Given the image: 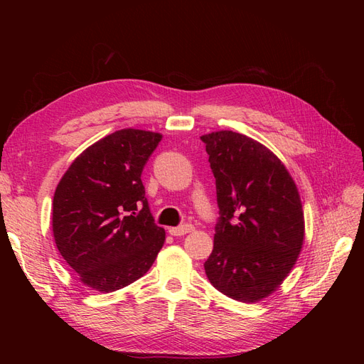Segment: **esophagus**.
Instances as JSON below:
<instances>
[{
	"label": "esophagus",
	"mask_w": 364,
	"mask_h": 364,
	"mask_svg": "<svg viewBox=\"0 0 364 364\" xmlns=\"http://www.w3.org/2000/svg\"><path fill=\"white\" fill-rule=\"evenodd\" d=\"M193 229H194L193 225L186 223V225H181V226H176V228H170L168 232H170L171 235H174V237H181V235H185V234L191 232Z\"/></svg>",
	"instance_id": "esophagus-1"
}]
</instances>
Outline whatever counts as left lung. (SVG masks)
I'll list each match as a JSON object with an SVG mask.
<instances>
[{"label": "left lung", "mask_w": 364, "mask_h": 364, "mask_svg": "<svg viewBox=\"0 0 364 364\" xmlns=\"http://www.w3.org/2000/svg\"><path fill=\"white\" fill-rule=\"evenodd\" d=\"M200 139L220 209L206 277L230 299L261 301L289 277L302 249L299 191L285 165L261 142L232 130Z\"/></svg>", "instance_id": "1"}]
</instances>
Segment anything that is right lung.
Segmentation results:
<instances>
[{
	"label": "right lung",
	"instance_id": "right-lung-1",
	"mask_svg": "<svg viewBox=\"0 0 364 364\" xmlns=\"http://www.w3.org/2000/svg\"><path fill=\"white\" fill-rule=\"evenodd\" d=\"M161 134L121 129L74 159L53 199V235L79 279L111 293L144 277L165 241L141 173Z\"/></svg>",
	"mask_w": 364,
	"mask_h": 364
}]
</instances>
